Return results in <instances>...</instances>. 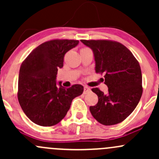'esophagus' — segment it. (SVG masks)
Here are the masks:
<instances>
[{"label": "esophagus", "instance_id": "1", "mask_svg": "<svg viewBox=\"0 0 159 159\" xmlns=\"http://www.w3.org/2000/svg\"><path fill=\"white\" fill-rule=\"evenodd\" d=\"M90 91H91V89L89 88V87H87V86H84V91H83V93L86 94Z\"/></svg>", "mask_w": 159, "mask_h": 159}]
</instances>
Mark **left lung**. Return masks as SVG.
Masks as SVG:
<instances>
[{
  "instance_id": "left-lung-1",
  "label": "left lung",
  "mask_w": 159,
  "mask_h": 159,
  "mask_svg": "<svg viewBox=\"0 0 159 159\" xmlns=\"http://www.w3.org/2000/svg\"><path fill=\"white\" fill-rule=\"evenodd\" d=\"M93 51L96 73H104L108 92L92 89L98 103L90 106L92 115L100 124L110 126L125 120L137 106L143 93L139 62L130 51L119 42L107 40H81Z\"/></svg>"
}]
</instances>
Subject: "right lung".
Masks as SVG:
<instances>
[{"mask_svg": "<svg viewBox=\"0 0 159 159\" xmlns=\"http://www.w3.org/2000/svg\"><path fill=\"white\" fill-rule=\"evenodd\" d=\"M79 44L77 40H52L35 48L22 63L19 73L18 100L25 115L35 124L55 125L64 118L72 100L82 95L83 86L70 88L57 81L64 55Z\"/></svg>", "mask_w": 159, "mask_h": 159, "instance_id": "add662e5", "label": "right lung"}]
</instances>
